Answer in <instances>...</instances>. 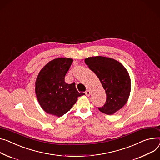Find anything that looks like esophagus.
<instances>
[{"mask_svg": "<svg viewBox=\"0 0 160 160\" xmlns=\"http://www.w3.org/2000/svg\"><path fill=\"white\" fill-rule=\"evenodd\" d=\"M90 93H91V92L89 90H87V91L85 92V94H86V95H87V96H90Z\"/></svg>", "mask_w": 160, "mask_h": 160, "instance_id": "1", "label": "esophagus"}]
</instances>
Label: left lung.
<instances>
[{"label":"left lung","instance_id":"left-lung-1","mask_svg":"<svg viewBox=\"0 0 160 160\" xmlns=\"http://www.w3.org/2000/svg\"><path fill=\"white\" fill-rule=\"evenodd\" d=\"M85 63L99 79L107 96L99 111L108 115L118 112L127 102L131 92V78L126 68L119 61L104 56L89 57Z\"/></svg>","mask_w":160,"mask_h":160}]
</instances>
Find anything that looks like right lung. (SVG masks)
<instances>
[{"label":"right lung","instance_id":"right-lung-1","mask_svg":"<svg viewBox=\"0 0 160 160\" xmlns=\"http://www.w3.org/2000/svg\"><path fill=\"white\" fill-rule=\"evenodd\" d=\"M73 59L59 58L49 61L40 71L35 82V93L38 101L45 112L58 117L67 113L85 95L77 90L75 82L67 84L65 76Z\"/></svg>","mask_w":160,"mask_h":160}]
</instances>
